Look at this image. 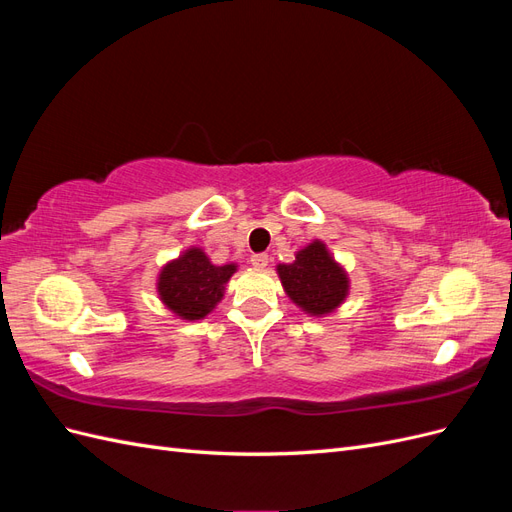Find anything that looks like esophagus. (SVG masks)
Returning a JSON list of instances; mask_svg holds the SVG:
<instances>
[{
    "instance_id": "1",
    "label": "esophagus",
    "mask_w": 512,
    "mask_h": 512,
    "mask_svg": "<svg viewBox=\"0 0 512 512\" xmlns=\"http://www.w3.org/2000/svg\"><path fill=\"white\" fill-rule=\"evenodd\" d=\"M250 262H252V267H256V269H265L269 265V256L267 254H254L250 258Z\"/></svg>"
}]
</instances>
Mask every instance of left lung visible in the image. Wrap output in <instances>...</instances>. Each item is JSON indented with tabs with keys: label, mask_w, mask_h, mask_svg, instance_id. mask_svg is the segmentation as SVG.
I'll list each match as a JSON object with an SVG mask.
<instances>
[{
	"label": "left lung",
	"mask_w": 512,
	"mask_h": 512,
	"mask_svg": "<svg viewBox=\"0 0 512 512\" xmlns=\"http://www.w3.org/2000/svg\"><path fill=\"white\" fill-rule=\"evenodd\" d=\"M277 273L288 297L312 316L333 312L348 294L346 273L337 267L320 241L301 250L292 265L277 267Z\"/></svg>",
	"instance_id": "1"
}]
</instances>
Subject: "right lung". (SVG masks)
<instances>
[{
	"mask_svg": "<svg viewBox=\"0 0 512 512\" xmlns=\"http://www.w3.org/2000/svg\"><path fill=\"white\" fill-rule=\"evenodd\" d=\"M235 269V265H211L205 252L192 247L179 260L164 267L158 292L170 312L177 316L185 320L205 318L222 299L224 284Z\"/></svg>",
	"mask_w": 512,
	"mask_h": 512,
	"instance_id": "1",
	"label": "right lung"
}]
</instances>
